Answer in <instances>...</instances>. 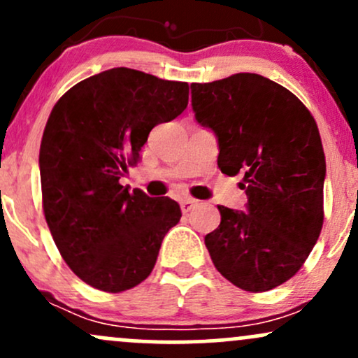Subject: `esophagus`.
<instances>
[{
  "mask_svg": "<svg viewBox=\"0 0 358 358\" xmlns=\"http://www.w3.org/2000/svg\"><path fill=\"white\" fill-rule=\"evenodd\" d=\"M195 205H196V200L185 199V200H182V202H180V208H182L183 213H187V212H190L192 208L195 207Z\"/></svg>",
  "mask_w": 358,
  "mask_h": 358,
  "instance_id": "obj_1",
  "label": "esophagus"
}]
</instances>
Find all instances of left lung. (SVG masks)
I'll list each match as a JSON object with an SVG mask.
<instances>
[{
	"mask_svg": "<svg viewBox=\"0 0 358 358\" xmlns=\"http://www.w3.org/2000/svg\"><path fill=\"white\" fill-rule=\"evenodd\" d=\"M195 119L219 139L222 173L244 175L248 210L219 205L220 225L205 236L225 279L269 291L301 269L323 227L327 163L306 106L257 73L192 84Z\"/></svg>",
	"mask_w": 358,
	"mask_h": 358,
	"instance_id": "left-lung-1",
	"label": "left lung"
}]
</instances>
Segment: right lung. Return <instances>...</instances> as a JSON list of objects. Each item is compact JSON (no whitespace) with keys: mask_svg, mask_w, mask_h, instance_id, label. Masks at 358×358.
<instances>
[{"mask_svg":"<svg viewBox=\"0 0 358 358\" xmlns=\"http://www.w3.org/2000/svg\"><path fill=\"white\" fill-rule=\"evenodd\" d=\"M187 82L117 67L79 82L53 106L40 145L43 213L76 276L106 293L150 276L182 210L119 180L156 124L188 106Z\"/></svg>","mask_w":358,"mask_h":358,"instance_id":"add662e5","label":"right lung"}]
</instances>
